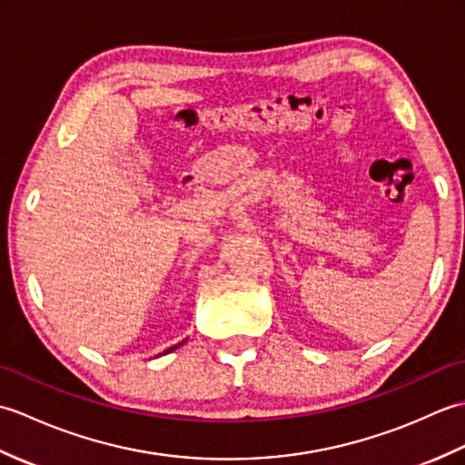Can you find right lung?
<instances>
[{
  "mask_svg": "<svg viewBox=\"0 0 465 465\" xmlns=\"http://www.w3.org/2000/svg\"><path fill=\"white\" fill-rule=\"evenodd\" d=\"M182 343H183V341H182ZM182 343H175V345H172V348H167V350H165V351H163V353H170V351H173V350H177V348H180V345H182Z\"/></svg>",
  "mask_w": 465,
  "mask_h": 465,
  "instance_id": "obj_1",
  "label": "right lung"
}]
</instances>
